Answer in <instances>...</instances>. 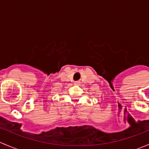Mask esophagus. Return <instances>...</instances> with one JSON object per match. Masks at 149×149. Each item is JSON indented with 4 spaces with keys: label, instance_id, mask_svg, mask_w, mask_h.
<instances>
[{
    "label": "esophagus",
    "instance_id": "34e87169",
    "mask_svg": "<svg viewBox=\"0 0 149 149\" xmlns=\"http://www.w3.org/2000/svg\"><path fill=\"white\" fill-rule=\"evenodd\" d=\"M81 82L79 81H75L74 82V84H76V85H79L80 84Z\"/></svg>",
    "mask_w": 149,
    "mask_h": 149
}]
</instances>
